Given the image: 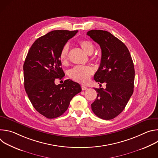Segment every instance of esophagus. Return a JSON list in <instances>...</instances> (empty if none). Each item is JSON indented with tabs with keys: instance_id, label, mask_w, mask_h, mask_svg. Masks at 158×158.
<instances>
[{
	"instance_id": "1",
	"label": "esophagus",
	"mask_w": 158,
	"mask_h": 158,
	"mask_svg": "<svg viewBox=\"0 0 158 158\" xmlns=\"http://www.w3.org/2000/svg\"><path fill=\"white\" fill-rule=\"evenodd\" d=\"M81 88H82V90H83V91H84V90H86L87 89V87L85 85H81Z\"/></svg>"
}]
</instances>
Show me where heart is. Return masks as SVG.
Returning a JSON list of instances; mask_svg holds the SVG:
<instances>
[{
    "label": "heart",
    "instance_id": "heart-1",
    "mask_svg": "<svg viewBox=\"0 0 158 158\" xmlns=\"http://www.w3.org/2000/svg\"><path fill=\"white\" fill-rule=\"evenodd\" d=\"M79 45L81 49L88 55H91L95 50L94 44L89 40H80ZM69 49V46L66 44L62 48L60 52L59 59L64 65H65L68 61ZM93 73L94 69L91 66H76L69 71V76L74 81L84 84L89 81L90 77Z\"/></svg>",
    "mask_w": 158,
    "mask_h": 158
}]
</instances>
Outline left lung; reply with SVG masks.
<instances>
[{
	"label": "left lung",
	"mask_w": 158,
	"mask_h": 158,
	"mask_svg": "<svg viewBox=\"0 0 158 158\" xmlns=\"http://www.w3.org/2000/svg\"><path fill=\"white\" fill-rule=\"evenodd\" d=\"M87 35L101 49V64L94 79L98 84L106 83V89L94 88L98 94L91 108L99 118L112 119L123 112L133 93V61L126 45L110 32L91 30Z\"/></svg>",
	"instance_id": "1"
}]
</instances>
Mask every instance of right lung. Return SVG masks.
<instances>
[{"mask_svg": "<svg viewBox=\"0 0 158 158\" xmlns=\"http://www.w3.org/2000/svg\"><path fill=\"white\" fill-rule=\"evenodd\" d=\"M78 31L57 30L38 38L32 45L23 69L24 87L35 109L48 119L62 115L71 99L82 89L79 84L67 79L55 84L64 73L59 54L62 48Z\"/></svg>", "mask_w": 158, "mask_h": 158, "instance_id": "right-lung-1", "label": "right lung"}]
</instances>
